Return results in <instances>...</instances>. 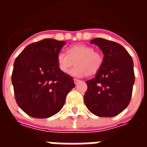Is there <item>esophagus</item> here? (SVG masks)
<instances>
[{"mask_svg":"<svg viewBox=\"0 0 147 147\" xmlns=\"http://www.w3.org/2000/svg\"><path fill=\"white\" fill-rule=\"evenodd\" d=\"M80 82H81V80H77V79H74V83H75V84H78Z\"/></svg>","mask_w":147,"mask_h":147,"instance_id":"obj_1","label":"esophagus"}]
</instances>
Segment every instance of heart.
I'll use <instances>...</instances> for the list:
<instances>
[{"mask_svg":"<svg viewBox=\"0 0 147 147\" xmlns=\"http://www.w3.org/2000/svg\"><path fill=\"white\" fill-rule=\"evenodd\" d=\"M57 62L59 69L67 73L70 67L76 66L70 71L71 76L83 77L92 76L98 71L103 65L104 58L101 53L86 44H76L67 49V53L60 52L57 55Z\"/></svg>","mask_w":147,"mask_h":147,"instance_id":"obj_1","label":"heart"}]
</instances>
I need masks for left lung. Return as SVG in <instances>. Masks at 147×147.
Here are the masks:
<instances>
[{"mask_svg":"<svg viewBox=\"0 0 147 147\" xmlns=\"http://www.w3.org/2000/svg\"><path fill=\"white\" fill-rule=\"evenodd\" d=\"M104 55V62L94 78L86 81L85 105L93 114L112 117L120 114L129 104L135 83L134 64L128 52L120 44L94 38Z\"/></svg>","mask_w":147,"mask_h":147,"instance_id":"8db88e82","label":"left lung"}]
</instances>
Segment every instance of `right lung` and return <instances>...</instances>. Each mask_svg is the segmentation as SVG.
<instances>
[{
    "mask_svg": "<svg viewBox=\"0 0 147 147\" xmlns=\"http://www.w3.org/2000/svg\"><path fill=\"white\" fill-rule=\"evenodd\" d=\"M64 41L45 38L28 45L14 62L11 83L16 101L34 118H48L64 106L75 87L73 79L58 67L57 55Z\"/></svg>",
    "mask_w": 147,
    "mask_h": 147,
    "instance_id": "1",
    "label": "right lung"
}]
</instances>
